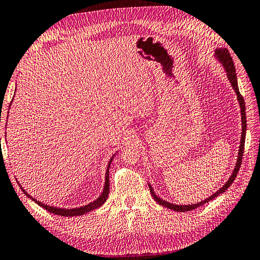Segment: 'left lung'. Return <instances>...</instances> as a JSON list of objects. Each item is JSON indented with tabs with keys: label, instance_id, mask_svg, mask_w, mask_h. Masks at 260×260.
<instances>
[{
	"label": "left lung",
	"instance_id": "8db88e82",
	"mask_svg": "<svg viewBox=\"0 0 260 260\" xmlns=\"http://www.w3.org/2000/svg\"><path fill=\"white\" fill-rule=\"evenodd\" d=\"M215 54H216V57L219 60V62L222 63L223 67L225 68V71H226V75L229 77V80L231 82V85L233 87L234 91H236V94L238 96V101H239V104H240V109H241V121H242V134H241V141H240V147H239V156H238V159H237V165L236 168H234V171L232 175L230 176L228 182L225 183L223 187L217 190L216 192L213 193L210 197L206 198L204 200V202H200L197 204H193V205H174V204H171L169 202H165V200L160 199L158 196H156L153 188H151V185H149V189H150V192L151 196H153L154 199L161 206H164L166 208H170L172 210H175V212H189V210H192L197 207L203 206L204 204H206L210 200H213L214 198H216L217 196H219L221 193L225 192V190H228V188L230 187L233 183V181L236 180L237 178V174L240 170V166H241L242 163V156H243V149H244V141H246V131H247V119H246V105H244V100L242 95L240 94L239 91V87H238V81H237V73H236V67H234V63L231 55H230V53L228 51V48H217L216 51H215Z\"/></svg>",
	"mask_w": 260,
	"mask_h": 260
}]
</instances>
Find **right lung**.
Masks as SVG:
<instances>
[{
    "label": "right lung",
    "mask_w": 260,
    "mask_h": 260,
    "mask_svg": "<svg viewBox=\"0 0 260 260\" xmlns=\"http://www.w3.org/2000/svg\"><path fill=\"white\" fill-rule=\"evenodd\" d=\"M112 159H113V157H112L110 159V163H109V166H107V171H106V176H105V185H104V189H103V192L102 194L100 196V198H97L95 202H92L90 204L86 205V206H82V207H79V208H72V209H64V208H56V207H52V206H47V205H44L42 204L41 202H38V200H36L35 198H32L31 196H29L26 191H24L22 189V191L24 193H26L29 198H30L31 200H34L36 204H38L39 206L43 207L44 209H46L47 212L50 213H53L55 215H60V216H66V217H69V216H79V215H84L88 212H91V210H94L96 208L101 207L103 204H104L106 202L107 199V196H109V192H110V179H109V168L111 165V161Z\"/></svg>",
    "instance_id": "add662e5"
}]
</instances>
